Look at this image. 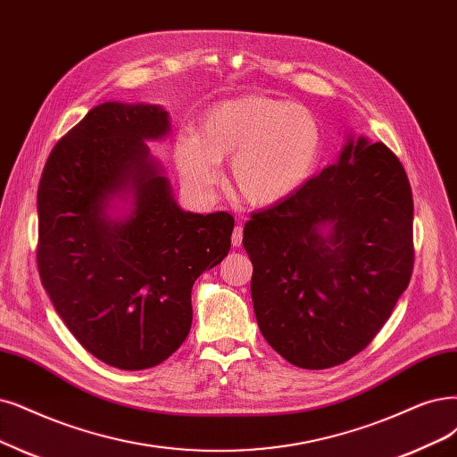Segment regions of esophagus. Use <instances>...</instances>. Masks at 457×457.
<instances>
[{"instance_id": "1", "label": "esophagus", "mask_w": 457, "mask_h": 457, "mask_svg": "<svg viewBox=\"0 0 457 457\" xmlns=\"http://www.w3.org/2000/svg\"><path fill=\"white\" fill-rule=\"evenodd\" d=\"M231 245H233V248H241V245H243V228L241 226H235L233 235H231Z\"/></svg>"}]
</instances>
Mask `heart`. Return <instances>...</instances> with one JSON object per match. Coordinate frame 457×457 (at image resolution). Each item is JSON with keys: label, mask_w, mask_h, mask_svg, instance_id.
Returning <instances> with one entry per match:
<instances>
[{"label": "heart", "mask_w": 457, "mask_h": 457, "mask_svg": "<svg viewBox=\"0 0 457 457\" xmlns=\"http://www.w3.org/2000/svg\"><path fill=\"white\" fill-rule=\"evenodd\" d=\"M322 148V126L312 111L246 94L211 107L197 135H179L175 160L190 188L209 192L218 182V162L231 158L233 194L248 205L271 207L312 177Z\"/></svg>", "instance_id": "1"}]
</instances>
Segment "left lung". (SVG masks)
<instances>
[{
	"label": "left lung",
	"instance_id": "left-lung-1",
	"mask_svg": "<svg viewBox=\"0 0 457 457\" xmlns=\"http://www.w3.org/2000/svg\"><path fill=\"white\" fill-rule=\"evenodd\" d=\"M412 212L399 158L365 137H348L335 165L252 212V303L286 361L329 369L375 339L411 282Z\"/></svg>",
	"mask_w": 457,
	"mask_h": 457
}]
</instances>
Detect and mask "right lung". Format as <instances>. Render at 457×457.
<instances>
[{"instance_id":"obj_1","label":"right lung","mask_w":457,"mask_h":457,"mask_svg":"<svg viewBox=\"0 0 457 457\" xmlns=\"http://www.w3.org/2000/svg\"><path fill=\"white\" fill-rule=\"evenodd\" d=\"M169 133L158 105L107 101L56 143L37 190L43 288L92 356L141 370L167 360L192 328V286L222 262L235 220L179 209L146 139ZM134 209L111 219L110 201Z\"/></svg>"}]
</instances>
